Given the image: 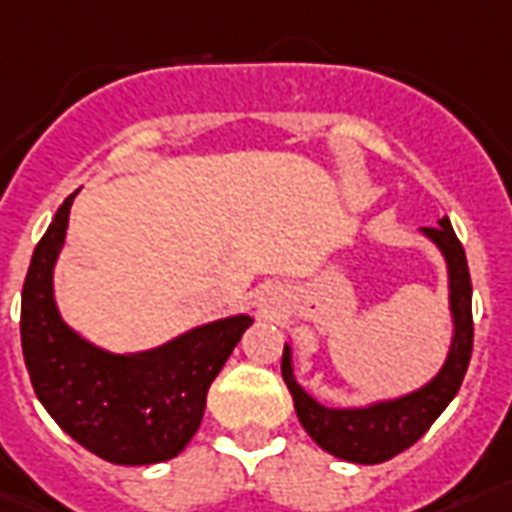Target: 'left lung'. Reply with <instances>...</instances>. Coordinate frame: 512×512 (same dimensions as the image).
Listing matches in <instances>:
<instances>
[{
	"label": "left lung",
	"instance_id": "8db88e82",
	"mask_svg": "<svg viewBox=\"0 0 512 512\" xmlns=\"http://www.w3.org/2000/svg\"><path fill=\"white\" fill-rule=\"evenodd\" d=\"M446 256L449 264L451 315H454V342L446 358V366L433 382L406 398L387 400L368 408H326L310 398L293 379L291 350H283V379L299 414L301 427L320 449L358 465H379L422 438L430 430L441 411L449 406L462 387V379L473 355V283L467 269L465 248L454 235L449 219H441L438 227L422 229Z\"/></svg>",
	"mask_w": 512,
	"mask_h": 512
}]
</instances>
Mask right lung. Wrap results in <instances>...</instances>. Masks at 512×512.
I'll return each mask as SVG.
<instances>
[{
    "label": "right lung",
    "instance_id": "add662e5",
    "mask_svg": "<svg viewBox=\"0 0 512 512\" xmlns=\"http://www.w3.org/2000/svg\"><path fill=\"white\" fill-rule=\"evenodd\" d=\"M69 194L34 248L21 296V347L47 414L79 446L114 465H154L178 457L205 414V398L248 315L200 326L157 350L112 355L79 339L53 301Z\"/></svg>",
    "mask_w": 512,
    "mask_h": 512
}]
</instances>
